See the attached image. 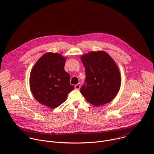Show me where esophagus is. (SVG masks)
<instances>
[{
    "instance_id": "1",
    "label": "esophagus",
    "mask_w": 154,
    "mask_h": 154,
    "mask_svg": "<svg viewBox=\"0 0 154 154\" xmlns=\"http://www.w3.org/2000/svg\"><path fill=\"white\" fill-rule=\"evenodd\" d=\"M80 83H78V84H77V85H75V89H76V90H79L80 88Z\"/></svg>"
}]
</instances>
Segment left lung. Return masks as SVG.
<instances>
[{"mask_svg": "<svg viewBox=\"0 0 154 154\" xmlns=\"http://www.w3.org/2000/svg\"><path fill=\"white\" fill-rule=\"evenodd\" d=\"M81 60L85 68V83L80 92L86 100L98 106L111 102L121 87V75L112 58L104 51L83 55Z\"/></svg>", "mask_w": 154, "mask_h": 154, "instance_id": "left-lung-1", "label": "left lung"}]
</instances>
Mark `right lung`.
<instances>
[{"label":"right lung","mask_w":154,"mask_h":154,"mask_svg":"<svg viewBox=\"0 0 154 154\" xmlns=\"http://www.w3.org/2000/svg\"><path fill=\"white\" fill-rule=\"evenodd\" d=\"M66 58L60 54L48 52L35 63L30 75V87L33 97L40 103L56 108L67 99L74 90L70 75L64 71Z\"/></svg>","instance_id":"add662e5"}]
</instances>
